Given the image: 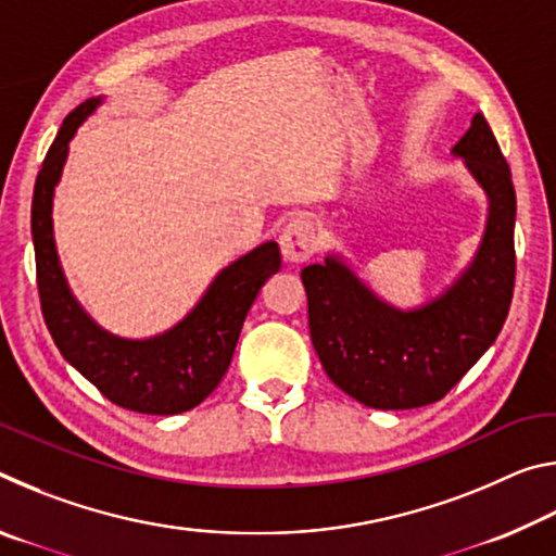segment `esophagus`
Returning <instances> with one entry per match:
<instances>
[{
    "label": "esophagus",
    "mask_w": 556,
    "mask_h": 556,
    "mask_svg": "<svg viewBox=\"0 0 556 556\" xmlns=\"http://www.w3.org/2000/svg\"><path fill=\"white\" fill-rule=\"evenodd\" d=\"M281 244V255L289 262H304L316 252L318 248V235H316V225L299 215V218L291 220L285 232L279 238Z\"/></svg>",
    "instance_id": "1"
}]
</instances>
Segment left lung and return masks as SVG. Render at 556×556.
Returning a JSON list of instances; mask_svg holds the SVG:
<instances>
[{
    "label": "left lung",
    "mask_w": 556,
    "mask_h": 556,
    "mask_svg": "<svg viewBox=\"0 0 556 556\" xmlns=\"http://www.w3.org/2000/svg\"><path fill=\"white\" fill-rule=\"evenodd\" d=\"M488 195L476 257L444 294L390 306L338 255L301 269L308 331L324 370L365 407L412 409L444 397L501 333L515 287V186L485 117L454 147Z\"/></svg>",
    "instance_id": "8db88e82"
}]
</instances>
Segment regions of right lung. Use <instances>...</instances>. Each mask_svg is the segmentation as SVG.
Returning <instances> with one entry per match:
<instances>
[{
    "label": "right lung",
    "instance_id": "right-lung-1",
    "mask_svg": "<svg viewBox=\"0 0 556 556\" xmlns=\"http://www.w3.org/2000/svg\"><path fill=\"white\" fill-rule=\"evenodd\" d=\"M100 102L102 98H90L65 117L36 176L31 235L41 312L61 355L110 402L168 417L201 404L228 372L252 301L281 267L279 244H260L220 269L193 312L164 333L129 341L100 328L71 294L55 252L51 218L53 188L68 156V142Z\"/></svg>",
    "mask_w": 556,
    "mask_h": 556
}]
</instances>
